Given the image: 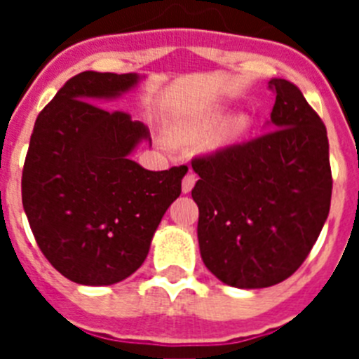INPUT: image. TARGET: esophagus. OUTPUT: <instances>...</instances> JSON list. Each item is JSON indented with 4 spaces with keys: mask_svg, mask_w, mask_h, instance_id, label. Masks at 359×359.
Listing matches in <instances>:
<instances>
[{
    "mask_svg": "<svg viewBox=\"0 0 359 359\" xmlns=\"http://www.w3.org/2000/svg\"><path fill=\"white\" fill-rule=\"evenodd\" d=\"M196 180H198V177H196V174H194V172H189V174H187L185 177H183L182 189H183V192H185V194H189L190 190L194 189V185H196Z\"/></svg>",
    "mask_w": 359,
    "mask_h": 359,
    "instance_id": "esophagus-1",
    "label": "esophagus"
}]
</instances>
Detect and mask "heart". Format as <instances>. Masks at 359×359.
Instances as JSON below:
<instances>
[{"mask_svg":"<svg viewBox=\"0 0 359 359\" xmlns=\"http://www.w3.org/2000/svg\"><path fill=\"white\" fill-rule=\"evenodd\" d=\"M223 118H224V116L221 115V113H215V115L210 118V123H219ZM241 128H243V123L237 122V123H236V129H241Z\"/></svg>","mask_w":359,"mask_h":359,"instance_id":"obj_1","label":"heart"}]
</instances>
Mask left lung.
I'll use <instances>...</instances> for the list:
<instances>
[{
  "label": "left lung",
  "mask_w": 359,
  "mask_h": 359,
  "mask_svg": "<svg viewBox=\"0 0 359 359\" xmlns=\"http://www.w3.org/2000/svg\"><path fill=\"white\" fill-rule=\"evenodd\" d=\"M269 131L192 158L201 259L231 287L275 286L309 255L329 215L327 129L302 91L271 79Z\"/></svg>",
  "instance_id": "8db88e82"
}]
</instances>
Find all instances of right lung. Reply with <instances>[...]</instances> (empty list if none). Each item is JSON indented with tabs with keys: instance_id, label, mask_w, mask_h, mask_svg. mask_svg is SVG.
Listing matches in <instances>:
<instances>
[{
	"instance_id": "obj_1",
	"label": "right lung",
	"mask_w": 359,
	"mask_h": 359,
	"mask_svg": "<svg viewBox=\"0 0 359 359\" xmlns=\"http://www.w3.org/2000/svg\"><path fill=\"white\" fill-rule=\"evenodd\" d=\"M135 73L82 72L39 113L30 136L21 198L50 264L84 286L128 278L147 257L189 167L144 169L129 154L149 129L122 109H104L136 84Z\"/></svg>"
}]
</instances>
